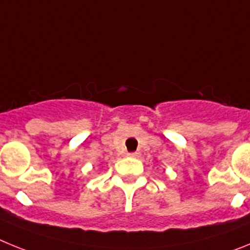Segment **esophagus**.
Returning <instances> with one entry per match:
<instances>
[{"mask_svg": "<svg viewBox=\"0 0 250 250\" xmlns=\"http://www.w3.org/2000/svg\"><path fill=\"white\" fill-rule=\"evenodd\" d=\"M127 155H129L130 158H140L141 154L139 151H134V152H129Z\"/></svg>", "mask_w": 250, "mask_h": 250, "instance_id": "34e87169", "label": "esophagus"}]
</instances>
